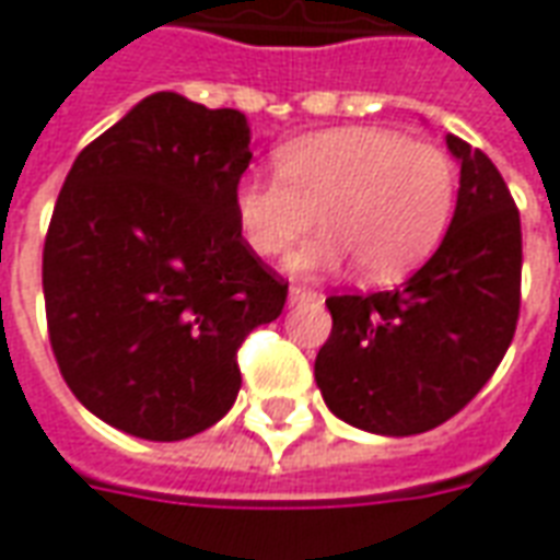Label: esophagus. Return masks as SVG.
<instances>
[{
    "mask_svg": "<svg viewBox=\"0 0 560 560\" xmlns=\"http://www.w3.org/2000/svg\"><path fill=\"white\" fill-rule=\"evenodd\" d=\"M304 301H316V292H313L311 287L292 283V287H289V304H304Z\"/></svg>",
    "mask_w": 560,
    "mask_h": 560,
    "instance_id": "esophagus-1",
    "label": "esophagus"
}]
</instances>
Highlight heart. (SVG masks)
Here are the masks:
<instances>
[{"mask_svg": "<svg viewBox=\"0 0 560 560\" xmlns=\"http://www.w3.org/2000/svg\"><path fill=\"white\" fill-rule=\"evenodd\" d=\"M271 177L235 189L237 229L256 256L287 253L316 223L328 229L292 256L319 271L347 259L368 283H395L434 253L458 196V172L438 144L380 126L328 129L277 150Z\"/></svg>", "mask_w": 560, "mask_h": 560, "instance_id": "heart-1", "label": "heart"}]
</instances>
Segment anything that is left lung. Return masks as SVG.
<instances>
[{
  "label": "left lung",
  "mask_w": 560,
  "mask_h": 560,
  "mask_svg": "<svg viewBox=\"0 0 560 560\" xmlns=\"http://www.w3.org/2000/svg\"><path fill=\"white\" fill-rule=\"evenodd\" d=\"M462 162L450 232L400 289L331 295L316 386L350 425L407 438L464 410L510 350L522 304V223L494 162L446 135Z\"/></svg>",
  "instance_id": "left-lung-1"
}]
</instances>
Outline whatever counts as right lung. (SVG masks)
<instances>
[{
	"mask_svg": "<svg viewBox=\"0 0 560 560\" xmlns=\"http://www.w3.org/2000/svg\"><path fill=\"white\" fill-rule=\"evenodd\" d=\"M241 110L153 93L78 153L42 259L59 374L102 422L184 440L237 398V350L289 283L247 247Z\"/></svg>",
	"mask_w": 560,
	"mask_h": 560,
	"instance_id": "obj_1",
	"label": "right lung"
}]
</instances>
